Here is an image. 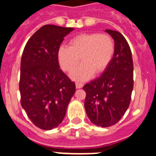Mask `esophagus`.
Listing matches in <instances>:
<instances>
[{"instance_id":"obj_1","label":"esophagus","mask_w":156,"mask_h":156,"mask_svg":"<svg viewBox=\"0 0 156 156\" xmlns=\"http://www.w3.org/2000/svg\"><path fill=\"white\" fill-rule=\"evenodd\" d=\"M83 86V83H76V88H82Z\"/></svg>"}]
</instances>
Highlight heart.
<instances>
[{
    "mask_svg": "<svg viewBox=\"0 0 156 156\" xmlns=\"http://www.w3.org/2000/svg\"><path fill=\"white\" fill-rule=\"evenodd\" d=\"M115 52V44L108 34L98 33L82 34L75 36L69 46L62 45L58 50V61L62 69L70 73L78 65L82 64L71 74L72 78L83 81L100 73L111 62Z\"/></svg>",
    "mask_w": 156,
    "mask_h": 156,
    "instance_id": "b5f03b06",
    "label": "heart"
}]
</instances>
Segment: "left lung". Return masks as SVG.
Returning <instances> with one entry per match:
<instances>
[{
  "label": "left lung",
  "mask_w": 156,
  "mask_h": 156,
  "mask_svg": "<svg viewBox=\"0 0 156 156\" xmlns=\"http://www.w3.org/2000/svg\"><path fill=\"white\" fill-rule=\"evenodd\" d=\"M105 31L115 41L113 58L102 75L83 87L87 115L94 124L101 127L120 120L129 105L133 87V58L127 41L119 32Z\"/></svg>",
  "instance_id": "left-lung-1"
}]
</instances>
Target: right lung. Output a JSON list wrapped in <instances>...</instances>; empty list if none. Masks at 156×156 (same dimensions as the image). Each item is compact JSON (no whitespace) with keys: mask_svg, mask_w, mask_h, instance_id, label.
I'll return each instance as SVG.
<instances>
[{"mask_svg":"<svg viewBox=\"0 0 156 156\" xmlns=\"http://www.w3.org/2000/svg\"><path fill=\"white\" fill-rule=\"evenodd\" d=\"M73 28L45 25L29 39L22 55L19 91L21 105L37 127L49 130L58 126L76 90L62 71L58 50Z\"/></svg>","mask_w":156,"mask_h":156,"instance_id":"1","label":"right lung"}]
</instances>
